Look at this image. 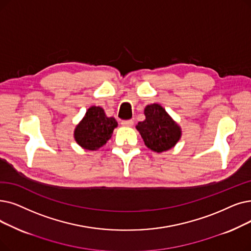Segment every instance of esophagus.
Here are the masks:
<instances>
[{"instance_id": "34e87169", "label": "esophagus", "mask_w": 251, "mask_h": 251, "mask_svg": "<svg viewBox=\"0 0 251 251\" xmlns=\"http://www.w3.org/2000/svg\"><path fill=\"white\" fill-rule=\"evenodd\" d=\"M133 120H126V121H122L121 125L124 127H131L133 126Z\"/></svg>"}]
</instances>
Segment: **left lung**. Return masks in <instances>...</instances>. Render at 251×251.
<instances>
[{"instance_id":"obj_1","label":"left lung","mask_w":251,"mask_h":251,"mask_svg":"<svg viewBox=\"0 0 251 251\" xmlns=\"http://www.w3.org/2000/svg\"><path fill=\"white\" fill-rule=\"evenodd\" d=\"M145 116L146 120L138 122L136 129L149 149L162 152L176 145L181 136V129L165 108L158 103L149 104L145 108Z\"/></svg>"}]
</instances>
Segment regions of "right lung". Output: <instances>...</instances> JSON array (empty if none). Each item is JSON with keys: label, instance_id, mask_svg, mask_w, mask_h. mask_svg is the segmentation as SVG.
Returning <instances> with one entry per match:
<instances>
[{"label": "right lung", "instance_id": "right-lung-1", "mask_svg": "<svg viewBox=\"0 0 251 251\" xmlns=\"http://www.w3.org/2000/svg\"><path fill=\"white\" fill-rule=\"evenodd\" d=\"M118 123L113 117H106L103 108L91 106L87 110L82 121L75 129L74 136L83 149L96 151L112 137Z\"/></svg>", "mask_w": 251, "mask_h": 251}]
</instances>
